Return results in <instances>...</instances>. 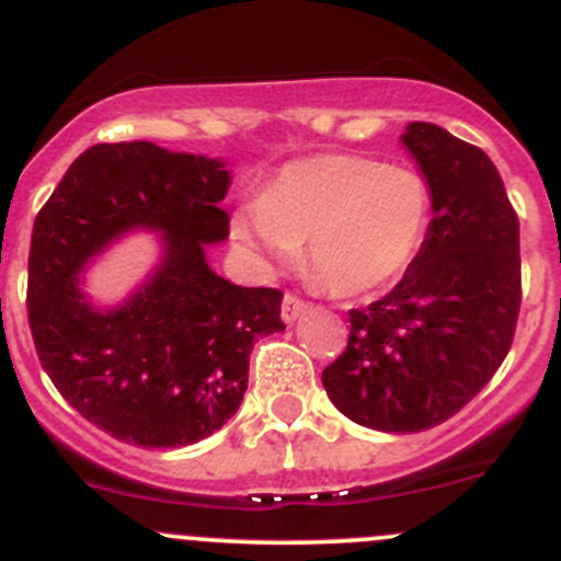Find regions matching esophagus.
<instances>
[{
  "mask_svg": "<svg viewBox=\"0 0 561 561\" xmlns=\"http://www.w3.org/2000/svg\"><path fill=\"white\" fill-rule=\"evenodd\" d=\"M308 308H311V302L302 300V297H297V295H291V291H286L284 311H280V317H284V322L291 324V322H297V319H300Z\"/></svg>",
  "mask_w": 561,
  "mask_h": 561,
  "instance_id": "1",
  "label": "esophagus"
}]
</instances>
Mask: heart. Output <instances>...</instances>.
Segmentation results:
<instances>
[{
    "instance_id": "b5f03b06",
    "label": "heart",
    "mask_w": 561,
    "mask_h": 561,
    "mask_svg": "<svg viewBox=\"0 0 561 561\" xmlns=\"http://www.w3.org/2000/svg\"><path fill=\"white\" fill-rule=\"evenodd\" d=\"M432 222V186L419 170L357 153L286 164L242 206L233 233L275 264L308 242V270L333 295L360 297L408 272Z\"/></svg>"
}]
</instances>
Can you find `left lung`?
<instances>
[{"instance_id":"8db88e82","label":"left lung","mask_w":561,"mask_h":561,"mask_svg":"<svg viewBox=\"0 0 561 561\" xmlns=\"http://www.w3.org/2000/svg\"><path fill=\"white\" fill-rule=\"evenodd\" d=\"M404 146L432 186V222L404 277L350 311L322 371L330 402L369 430L421 432L460 413L504 364L520 311V228L482 148L435 124Z\"/></svg>"}]
</instances>
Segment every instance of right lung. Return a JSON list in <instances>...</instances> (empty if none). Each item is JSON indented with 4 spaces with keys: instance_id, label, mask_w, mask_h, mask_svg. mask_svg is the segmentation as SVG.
Segmentation results:
<instances>
[{
    "instance_id": "obj_1",
    "label": "right lung",
    "mask_w": 561,
    "mask_h": 561,
    "mask_svg": "<svg viewBox=\"0 0 561 561\" xmlns=\"http://www.w3.org/2000/svg\"><path fill=\"white\" fill-rule=\"evenodd\" d=\"M222 162L153 142H101L37 211L26 317L37 357L79 415L124 444L175 449L220 430L248 391L250 350L284 330L280 289L215 275L204 242L228 237ZM131 227L165 233L154 277L121 309L95 312L83 261Z\"/></svg>"
}]
</instances>
